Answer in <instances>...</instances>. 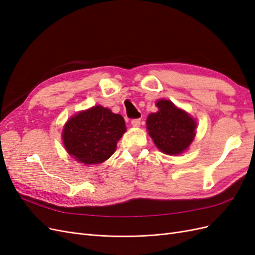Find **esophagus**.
Segmentation results:
<instances>
[{
  "mask_svg": "<svg viewBox=\"0 0 255 255\" xmlns=\"http://www.w3.org/2000/svg\"><path fill=\"white\" fill-rule=\"evenodd\" d=\"M130 123H132V126L133 127H135V128H138V127H139L140 126V119H133L132 120V122H130Z\"/></svg>",
  "mask_w": 255,
  "mask_h": 255,
  "instance_id": "34e87169",
  "label": "esophagus"
}]
</instances>
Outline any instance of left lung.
<instances>
[{
	"label": "left lung",
	"instance_id": "1",
	"mask_svg": "<svg viewBox=\"0 0 255 255\" xmlns=\"http://www.w3.org/2000/svg\"><path fill=\"white\" fill-rule=\"evenodd\" d=\"M156 106L158 112L146 118V128L154 143L169 155L184 152L195 138V120L168 100H159Z\"/></svg>",
	"mask_w": 255,
	"mask_h": 255
}]
</instances>
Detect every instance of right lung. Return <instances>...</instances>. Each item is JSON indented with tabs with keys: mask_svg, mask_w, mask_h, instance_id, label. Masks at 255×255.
Segmentation results:
<instances>
[{
	"mask_svg": "<svg viewBox=\"0 0 255 255\" xmlns=\"http://www.w3.org/2000/svg\"><path fill=\"white\" fill-rule=\"evenodd\" d=\"M126 130L122 116L97 105L67 121L63 141L67 152L76 160L95 165L113 155L117 141Z\"/></svg>",
	"mask_w": 255,
	"mask_h": 255,
	"instance_id": "obj_1",
	"label": "right lung"
}]
</instances>
